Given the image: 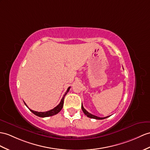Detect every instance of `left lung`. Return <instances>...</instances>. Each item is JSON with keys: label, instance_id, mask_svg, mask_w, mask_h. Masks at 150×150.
Here are the masks:
<instances>
[{"label": "left lung", "instance_id": "1", "mask_svg": "<svg viewBox=\"0 0 150 150\" xmlns=\"http://www.w3.org/2000/svg\"><path fill=\"white\" fill-rule=\"evenodd\" d=\"M81 109H82V110H83V112L85 113V115H86V116H88V117L90 118H93V119H96V120H103V119H105V118H106L109 117V116H106V117L100 118V117H98V116H95V115H92V114H90V112H88V111L86 110V109L83 108V105H81Z\"/></svg>", "mask_w": 150, "mask_h": 150}]
</instances>
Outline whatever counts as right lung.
Listing matches in <instances>:
<instances>
[{"label":"right lung","mask_w":150,"mask_h":150,"mask_svg":"<svg viewBox=\"0 0 150 150\" xmlns=\"http://www.w3.org/2000/svg\"><path fill=\"white\" fill-rule=\"evenodd\" d=\"M70 88H71V86H69L68 88H67L66 92H65V94L64 95V96H63L62 98V100L60 101V104H58V105H57V106L54 108H53V109H51V110L46 111V112H38V111H33V110H32V109H30V111L34 113V115H35L36 116H39V117H47V116H53L54 115H57V113L61 111V109H62L63 105H64V98H65V96H66V94L69 92V90H70ZM25 103V105H26V106L28 108L27 105L25 104V103Z\"/></svg>","instance_id":"add662e5"}]
</instances>
